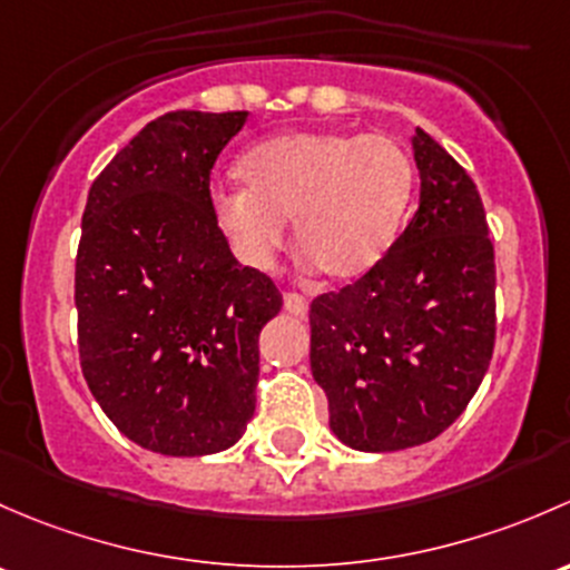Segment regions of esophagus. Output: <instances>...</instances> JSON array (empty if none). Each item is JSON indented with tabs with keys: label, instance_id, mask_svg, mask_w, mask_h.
<instances>
[{
	"label": "esophagus",
	"instance_id": "34e87169",
	"mask_svg": "<svg viewBox=\"0 0 570 570\" xmlns=\"http://www.w3.org/2000/svg\"><path fill=\"white\" fill-rule=\"evenodd\" d=\"M283 304H285V313L298 315V318H304V315H307V309H309L307 298L298 296V293H285Z\"/></svg>",
	"mask_w": 570,
	"mask_h": 570
}]
</instances>
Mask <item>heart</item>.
I'll return each instance as SVG.
<instances>
[{"label":"heart","mask_w":570,"mask_h":570,"mask_svg":"<svg viewBox=\"0 0 570 570\" xmlns=\"http://www.w3.org/2000/svg\"><path fill=\"white\" fill-rule=\"evenodd\" d=\"M242 189H216L214 222L233 255L266 268L293 238L309 268L334 283L373 272L397 242L414 195V161L397 139L351 131H287L238 158Z\"/></svg>","instance_id":"b5f03b06"}]
</instances>
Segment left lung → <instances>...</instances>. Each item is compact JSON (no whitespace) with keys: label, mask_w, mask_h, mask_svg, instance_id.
<instances>
[{"label":"left lung","mask_w":570,"mask_h":570,"mask_svg":"<svg viewBox=\"0 0 570 570\" xmlns=\"http://www.w3.org/2000/svg\"><path fill=\"white\" fill-rule=\"evenodd\" d=\"M420 205L384 261L309 307V367L351 450L416 448L459 420L494 354V246L478 189L416 128Z\"/></svg>","instance_id":"obj_1"}]
</instances>
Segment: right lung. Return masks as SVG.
<instances>
[{
  "instance_id": "1",
  "label": "right lung",
  "mask_w": 570,
  "mask_h": 570,
  "mask_svg": "<svg viewBox=\"0 0 570 570\" xmlns=\"http://www.w3.org/2000/svg\"><path fill=\"white\" fill-rule=\"evenodd\" d=\"M249 111H169L107 164L76 255L81 373L104 414L173 459L222 453L255 414L257 337L283 309L210 208V169Z\"/></svg>"
}]
</instances>
